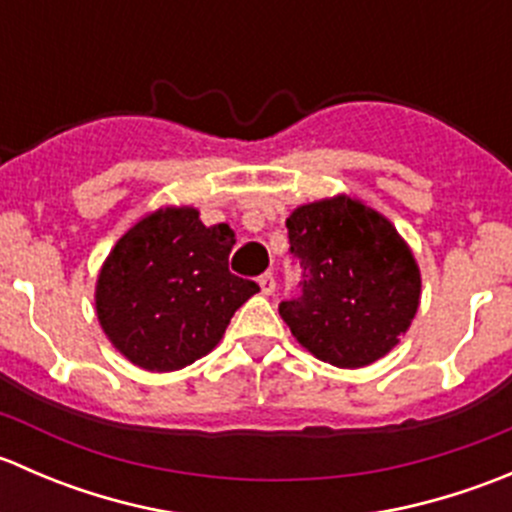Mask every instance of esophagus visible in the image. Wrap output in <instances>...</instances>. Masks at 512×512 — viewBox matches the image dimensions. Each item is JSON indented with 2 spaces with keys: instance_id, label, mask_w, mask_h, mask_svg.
I'll return each instance as SVG.
<instances>
[{
  "instance_id": "esophagus-1",
  "label": "esophagus",
  "mask_w": 512,
  "mask_h": 512,
  "mask_svg": "<svg viewBox=\"0 0 512 512\" xmlns=\"http://www.w3.org/2000/svg\"><path fill=\"white\" fill-rule=\"evenodd\" d=\"M260 289H262V294H272L275 292V287H277V282H275V275H272V272H265V275H260Z\"/></svg>"
}]
</instances>
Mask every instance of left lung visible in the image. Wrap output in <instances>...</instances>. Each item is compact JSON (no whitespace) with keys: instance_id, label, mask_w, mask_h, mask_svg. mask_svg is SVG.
<instances>
[{"instance_id":"8db88e82","label":"left lung","mask_w":512,"mask_h":512,"mask_svg":"<svg viewBox=\"0 0 512 512\" xmlns=\"http://www.w3.org/2000/svg\"><path fill=\"white\" fill-rule=\"evenodd\" d=\"M287 230L289 252L302 267V294L280 304L294 339L339 369L389 354L421 299V272L396 227L337 195L299 205Z\"/></svg>"}]
</instances>
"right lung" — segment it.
I'll list each match as a JSON object with an SVG mask.
<instances>
[{"label":"right lung","instance_id":"add662e5","mask_svg":"<svg viewBox=\"0 0 512 512\" xmlns=\"http://www.w3.org/2000/svg\"><path fill=\"white\" fill-rule=\"evenodd\" d=\"M235 232L205 227L195 208L138 220L103 262L96 314L113 347L148 371H175L213 352L232 314L260 287L232 275Z\"/></svg>","mask_w":512,"mask_h":512}]
</instances>
